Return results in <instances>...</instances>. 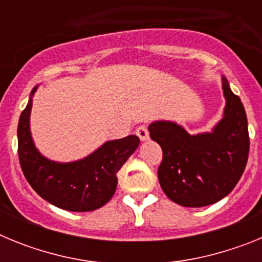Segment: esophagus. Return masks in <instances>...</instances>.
Masks as SVG:
<instances>
[{"mask_svg":"<svg viewBox=\"0 0 262 262\" xmlns=\"http://www.w3.org/2000/svg\"><path fill=\"white\" fill-rule=\"evenodd\" d=\"M136 135L139 136V139L142 140V142H147L148 139H149V133H148V129L145 126H140L136 128Z\"/></svg>","mask_w":262,"mask_h":262,"instance_id":"esophagus-1","label":"esophagus"}]
</instances>
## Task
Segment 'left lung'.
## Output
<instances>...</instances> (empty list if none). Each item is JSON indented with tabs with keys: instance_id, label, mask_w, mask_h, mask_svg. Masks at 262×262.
<instances>
[{
	"instance_id": "1",
	"label": "left lung",
	"mask_w": 262,
	"mask_h": 262,
	"mask_svg": "<svg viewBox=\"0 0 262 262\" xmlns=\"http://www.w3.org/2000/svg\"><path fill=\"white\" fill-rule=\"evenodd\" d=\"M226 98L223 118L211 133L190 135L170 120H156L148 131L163 149L157 176L169 200L185 207H203L232 191L249 154L248 120L244 106L222 77Z\"/></svg>"
}]
</instances>
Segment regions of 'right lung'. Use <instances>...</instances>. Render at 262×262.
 Segmentation results:
<instances>
[{
  "mask_svg": "<svg viewBox=\"0 0 262 262\" xmlns=\"http://www.w3.org/2000/svg\"><path fill=\"white\" fill-rule=\"evenodd\" d=\"M18 123V156L27 182L51 205L76 212L93 211L111 200L117 189V173L139 147V138L103 143L89 156L71 163H57L45 157L34 144L30 131L32 96Z\"/></svg>",
  "mask_w": 262,
  "mask_h": 262,
  "instance_id": "obj_1",
  "label": "right lung"
}]
</instances>
